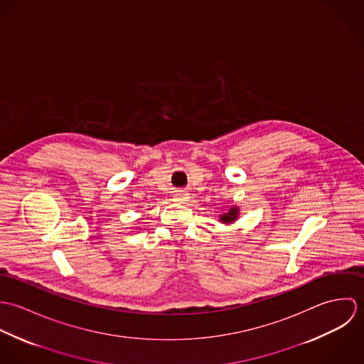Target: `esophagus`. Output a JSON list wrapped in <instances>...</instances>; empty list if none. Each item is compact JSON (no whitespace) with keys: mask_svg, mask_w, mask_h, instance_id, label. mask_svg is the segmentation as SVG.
<instances>
[{"mask_svg":"<svg viewBox=\"0 0 364 364\" xmlns=\"http://www.w3.org/2000/svg\"><path fill=\"white\" fill-rule=\"evenodd\" d=\"M191 200V195L188 192H178L175 195V202L182 203V205H188Z\"/></svg>","mask_w":364,"mask_h":364,"instance_id":"obj_1","label":"esophagus"}]
</instances>
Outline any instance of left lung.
Masks as SVG:
<instances>
[{
	"label": "left lung",
	"mask_w": 364,
	"mask_h": 364,
	"mask_svg": "<svg viewBox=\"0 0 364 364\" xmlns=\"http://www.w3.org/2000/svg\"><path fill=\"white\" fill-rule=\"evenodd\" d=\"M224 211L220 214L218 221L223 224H232L238 220L240 217V208L238 206H231V208H221Z\"/></svg>",
	"instance_id": "8db88e82"
}]
</instances>
